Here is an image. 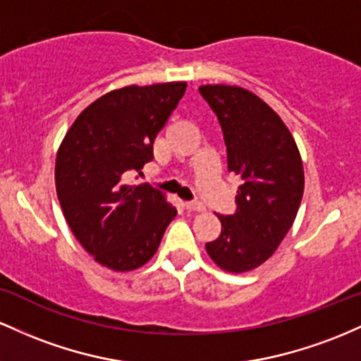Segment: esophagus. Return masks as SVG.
Segmentation results:
<instances>
[{
    "label": "esophagus",
    "mask_w": 361,
    "mask_h": 361,
    "mask_svg": "<svg viewBox=\"0 0 361 361\" xmlns=\"http://www.w3.org/2000/svg\"><path fill=\"white\" fill-rule=\"evenodd\" d=\"M184 208L188 209V212H196V213L204 212V206H202L201 202H197V201H185Z\"/></svg>",
    "instance_id": "1"
}]
</instances>
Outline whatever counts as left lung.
<instances>
[{"instance_id":"obj_1","label":"left lung","mask_w":361,"mask_h":361,"mask_svg":"<svg viewBox=\"0 0 361 361\" xmlns=\"http://www.w3.org/2000/svg\"><path fill=\"white\" fill-rule=\"evenodd\" d=\"M220 123L226 167L242 179L232 214H218L221 233L209 257L245 273L273 256L293 225L303 194V167L288 128L252 92L228 85L200 87Z\"/></svg>"}]
</instances>
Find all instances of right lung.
Instances as JSON below:
<instances>
[{
    "instance_id": "1",
    "label": "right lung",
    "mask_w": 361,
    "mask_h": 361,
    "mask_svg": "<svg viewBox=\"0 0 361 361\" xmlns=\"http://www.w3.org/2000/svg\"><path fill=\"white\" fill-rule=\"evenodd\" d=\"M184 82L119 88L78 116L56 159L64 218L97 262L114 271L143 266L177 209L149 184H129L153 160V141L185 92Z\"/></svg>"
}]
</instances>
